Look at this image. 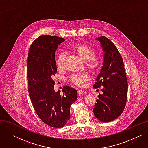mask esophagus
Listing matches in <instances>:
<instances>
[{"instance_id":"obj_1","label":"esophagus","mask_w":148,"mask_h":148,"mask_svg":"<svg viewBox=\"0 0 148 148\" xmlns=\"http://www.w3.org/2000/svg\"><path fill=\"white\" fill-rule=\"evenodd\" d=\"M77 92H78L79 94H82L83 93V92L82 90H78V91H77Z\"/></svg>"}]
</instances>
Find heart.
Instances as JSON below:
<instances>
[{"label":"heart","mask_w":148,"mask_h":148,"mask_svg":"<svg viewBox=\"0 0 148 148\" xmlns=\"http://www.w3.org/2000/svg\"><path fill=\"white\" fill-rule=\"evenodd\" d=\"M74 51L84 61L87 62L88 66L91 69H96L99 65V59L95 56H94V51L90 46L84 44H76L73 47ZM66 53L62 52L57 59V64L59 69H62L65 68ZM89 79V75L86 73H75L70 75L69 80L71 82L79 86H82L84 82Z\"/></svg>","instance_id":"b5f03b06"}]
</instances>
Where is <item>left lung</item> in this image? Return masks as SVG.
Returning <instances> with one entry per match:
<instances>
[{"mask_svg": "<svg viewBox=\"0 0 148 148\" xmlns=\"http://www.w3.org/2000/svg\"><path fill=\"white\" fill-rule=\"evenodd\" d=\"M104 52L102 68L97 77L94 88L103 86L93 109L95 117L103 122H111L125 107L128 84L122 56L116 45L104 36L97 38Z\"/></svg>", "mask_w": 148, "mask_h": 148, "instance_id": "left-lung-1", "label": "left lung"}]
</instances>
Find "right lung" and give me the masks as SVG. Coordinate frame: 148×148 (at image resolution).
I'll return each instance as SVG.
<instances>
[{"label": "right lung", "mask_w": 148, "mask_h": 148, "mask_svg": "<svg viewBox=\"0 0 148 148\" xmlns=\"http://www.w3.org/2000/svg\"><path fill=\"white\" fill-rule=\"evenodd\" d=\"M64 38L39 36L30 45L27 58L29 94L35 110L45 123L62 128L70 118V107L77 99V90L64 86L56 92L53 77L57 72L55 52Z\"/></svg>", "instance_id": "right-lung-1"}]
</instances>
